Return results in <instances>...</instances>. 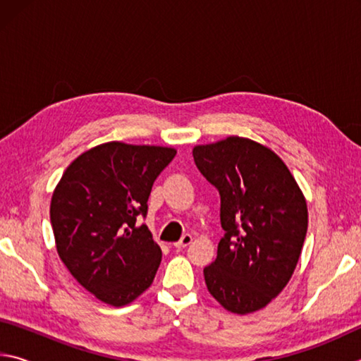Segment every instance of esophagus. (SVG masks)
<instances>
[{"label": "esophagus", "instance_id": "obj_1", "mask_svg": "<svg viewBox=\"0 0 361 361\" xmlns=\"http://www.w3.org/2000/svg\"><path fill=\"white\" fill-rule=\"evenodd\" d=\"M191 242H192V235H191V234H185L178 242L175 243V247H176V248H185V247H188Z\"/></svg>", "mask_w": 361, "mask_h": 361}]
</instances>
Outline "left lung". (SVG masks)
<instances>
[{
	"mask_svg": "<svg viewBox=\"0 0 361 361\" xmlns=\"http://www.w3.org/2000/svg\"><path fill=\"white\" fill-rule=\"evenodd\" d=\"M192 156L221 197L224 237L204 269L207 288L229 312H256L295 272L307 232L304 194L282 159L250 138L199 145Z\"/></svg>",
	"mask_w": 361,
	"mask_h": 361,
	"instance_id": "1",
	"label": "left lung"
}]
</instances>
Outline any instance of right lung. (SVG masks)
<instances>
[{
    "instance_id": "add662e5",
    "label": "right lung",
    "mask_w": 361,
    "mask_h": 361,
    "mask_svg": "<svg viewBox=\"0 0 361 361\" xmlns=\"http://www.w3.org/2000/svg\"><path fill=\"white\" fill-rule=\"evenodd\" d=\"M176 151L109 142L82 152L54 189L51 224L60 259L102 302L121 307L154 280L161 247L148 226V199Z\"/></svg>"
}]
</instances>
